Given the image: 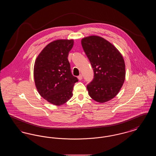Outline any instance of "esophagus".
Segmentation results:
<instances>
[{"label":"esophagus","instance_id":"obj_1","mask_svg":"<svg viewBox=\"0 0 156 156\" xmlns=\"http://www.w3.org/2000/svg\"><path fill=\"white\" fill-rule=\"evenodd\" d=\"M78 79L79 80H81L82 79V75L81 74L80 75L78 76Z\"/></svg>","mask_w":156,"mask_h":156}]
</instances>
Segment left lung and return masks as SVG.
Listing matches in <instances>:
<instances>
[{
	"mask_svg": "<svg viewBox=\"0 0 156 156\" xmlns=\"http://www.w3.org/2000/svg\"><path fill=\"white\" fill-rule=\"evenodd\" d=\"M81 44L94 72L87 85L89 96L100 103L110 101L119 93L125 80V64L118 49L102 37L90 36Z\"/></svg>",
	"mask_w": 156,
	"mask_h": 156,
	"instance_id": "1",
	"label": "left lung"
}]
</instances>
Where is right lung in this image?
<instances>
[{"instance_id":"add662e5","label":"right lung","mask_w":156,"mask_h":156,"mask_svg":"<svg viewBox=\"0 0 156 156\" xmlns=\"http://www.w3.org/2000/svg\"><path fill=\"white\" fill-rule=\"evenodd\" d=\"M73 40H57L49 43L40 53L34 66L35 85L39 94L48 102L59 106L73 97L75 83L68 60Z\"/></svg>"}]
</instances>
